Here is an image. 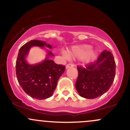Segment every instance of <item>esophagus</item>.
Segmentation results:
<instances>
[{"label": "esophagus", "instance_id": "34e87169", "mask_svg": "<svg viewBox=\"0 0 130 130\" xmlns=\"http://www.w3.org/2000/svg\"><path fill=\"white\" fill-rule=\"evenodd\" d=\"M74 67V65L73 63H68L67 64V65H66V68L67 69V68H72V67Z\"/></svg>", "mask_w": 130, "mask_h": 130}]
</instances>
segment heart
Wrapping results in <instances>:
<instances>
[{
    "label": "heart",
    "mask_w": 130,
    "mask_h": 130,
    "mask_svg": "<svg viewBox=\"0 0 130 130\" xmlns=\"http://www.w3.org/2000/svg\"><path fill=\"white\" fill-rule=\"evenodd\" d=\"M92 50V46L87 44L73 47L69 51L68 55L70 57L76 58H84L87 62L92 60L95 58L96 53Z\"/></svg>",
    "instance_id": "heart-1"
}]
</instances>
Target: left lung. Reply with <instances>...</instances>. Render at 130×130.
<instances>
[{
	"label": "left lung",
	"mask_w": 130,
	"mask_h": 130,
	"mask_svg": "<svg viewBox=\"0 0 130 130\" xmlns=\"http://www.w3.org/2000/svg\"><path fill=\"white\" fill-rule=\"evenodd\" d=\"M78 76L76 89L82 97L93 99L103 95L111 87L116 76L113 54L104 50L94 63L77 67Z\"/></svg>",
	"instance_id": "left-lung-1"
}]
</instances>
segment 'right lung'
<instances>
[{"label":"right lung","instance_id":"right-lung-1","mask_svg":"<svg viewBox=\"0 0 130 130\" xmlns=\"http://www.w3.org/2000/svg\"><path fill=\"white\" fill-rule=\"evenodd\" d=\"M33 46L51 48L50 44L40 40H31L19 49L16 62V74L18 81L26 93L31 97L44 100L52 96L57 81L63 73L65 66L56 64L47 59L41 63L31 65L26 62V56ZM49 56H54L51 51Z\"/></svg>","mask_w":130,"mask_h":130}]
</instances>
